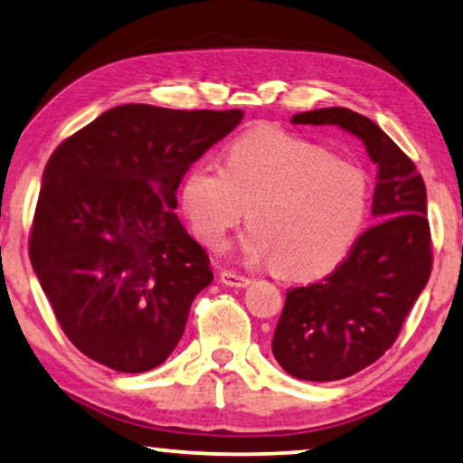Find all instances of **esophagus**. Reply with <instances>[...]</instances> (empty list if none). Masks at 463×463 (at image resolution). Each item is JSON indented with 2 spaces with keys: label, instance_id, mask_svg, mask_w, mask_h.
<instances>
[{
  "label": "esophagus",
  "instance_id": "obj_1",
  "mask_svg": "<svg viewBox=\"0 0 463 463\" xmlns=\"http://www.w3.org/2000/svg\"><path fill=\"white\" fill-rule=\"evenodd\" d=\"M219 279H222V283L227 288H248L250 286V279H248L246 275H240L233 271H223L222 275H219Z\"/></svg>",
  "mask_w": 463,
  "mask_h": 463
}]
</instances>
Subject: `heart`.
<instances>
[{"mask_svg": "<svg viewBox=\"0 0 463 463\" xmlns=\"http://www.w3.org/2000/svg\"><path fill=\"white\" fill-rule=\"evenodd\" d=\"M182 201L198 240L215 250L248 209L246 260L315 279L339 267L358 240L368 177L308 138L254 128L227 146L223 167L203 161L190 169Z\"/></svg>", "mask_w": 463, "mask_h": 463, "instance_id": "b5f03b06", "label": "heart"}]
</instances>
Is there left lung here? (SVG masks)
Instances as JSON below:
<instances>
[{
	"label": "left lung",
	"instance_id": "1",
	"mask_svg": "<svg viewBox=\"0 0 463 463\" xmlns=\"http://www.w3.org/2000/svg\"><path fill=\"white\" fill-rule=\"evenodd\" d=\"M294 124L339 126L364 142L379 165L374 225L325 279L291 288L273 335V355L302 381H339L371 366L395 344L430 277L426 186L416 165L385 132L345 108L304 111Z\"/></svg>",
	"mask_w": 463,
	"mask_h": 463
}]
</instances>
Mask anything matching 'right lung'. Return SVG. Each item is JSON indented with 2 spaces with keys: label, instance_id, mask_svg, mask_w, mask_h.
Here are the masks:
<instances>
[{
  "label": "right lung",
  "instance_id": "1",
  "mask_svg": "<svg viewBox=\"0 0 463 463\" xmlns=\"http://www.w3.org/2000/svg\"><path fill=\"white\" fill-rule=\"evenodd\" d=\"M241 118L128 103L49 157L28 254L61 331L90 360L145 373L180 344L213 271L174 213L175 190Z\"/></svg>",
  "mask_w": 463,
  "mask_h": 463
}]
</instances>
